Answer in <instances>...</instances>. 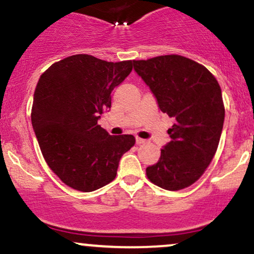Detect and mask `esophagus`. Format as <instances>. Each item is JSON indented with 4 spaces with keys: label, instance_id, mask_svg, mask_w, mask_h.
<instances>
[{
    "label": "esophagus",
    "instance_id": "1",
    "mask_svg": "<svg viewBox=\"0 0 254 254\" xmlns=\"http://www.w3.org/2000/svg\"><path fill=\"white\" fill-rule=\"evenodd\" d=\"M143 143H145V139L139 138V137H136V144L137 145H141V144H143Z\"/></svg>",
    "mask_w": 254,
    "mask_h": 254
}]
</instances>
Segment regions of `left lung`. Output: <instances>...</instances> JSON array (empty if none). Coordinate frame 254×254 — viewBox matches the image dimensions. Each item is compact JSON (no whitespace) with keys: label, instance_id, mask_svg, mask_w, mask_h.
Returning a JSON list of instances; mask_svg holds the SVG:
<instances>
[{"label":"left lung","instance_id":"8db88e82","mask_svg":"<svg viewBox=\"0 0 254 254\" xmlns=\"http://www.w3.org/2000/svg\"><path fill=\"white\" fill-rule=\"evenodd\" d=\"M164 113L176 119L171 142L159 161L147 167L151 183L178 191L196 183L216 153L224 122L222 92L205 66L179 55L133 61Z\"/></svg>","mask_w":254,"mask_h":254}]
</instances>
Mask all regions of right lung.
I'll use <instances>...</instances> for the list:
<instances>
[{"label":"right lung","mask_w":254,"mask_h":254,"mask_svg":"<svg viewBox=\"0 0 254 254\" xmlns=\"http://www.w3.org/2000/svg\"><path fill=\"white\" fill-rule=\"evenodd\" d=\"M132 70V61L106 62L74 55L44 71L34 90L32 125L46 164L65 185L90 192L117 176L132 135L111 136L98 124L111 93Z\"/></svg>","instance_id":"obj_1"}]
</instances>
